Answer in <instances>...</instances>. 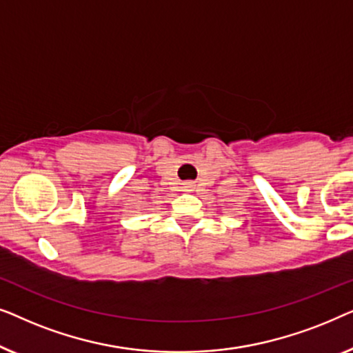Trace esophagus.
<instances>
[{
    "instance_id": "1",
    "label": "esophagus",
    "mask_w": 353,
    "mask_h": 353,
    "mask_svg": "<svg viewBox=\"0 0 353 353\" xmlns=\"http://www.w3.org/2000/svg\"><path fill=\"white\" fill-rule=\"evenodd\" d=\"M181 190L185 191V192H192L196 190V185L192 181H188V183H183V186H181Z\"/></svg>"
}]
</instances>
